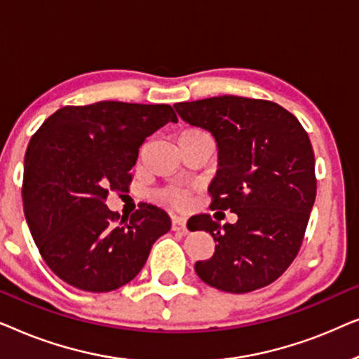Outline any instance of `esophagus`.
I'll return each instance as SVG.
<instances>
[{"label": "esophagus", "instance_id": "esophagus-1", "mask_svg": "<svg viewBox=\"0 0 359 359\" xmlns=\"http://www.w3.org/2000/svg\"><path fill=\"white\" fill-rule=\"evenodd\" d=\"M171 230L186 233V220L181 217H173V220H171Z\"/></svg>", "mask_w": 359, "mask_h": 359}]
</instances>
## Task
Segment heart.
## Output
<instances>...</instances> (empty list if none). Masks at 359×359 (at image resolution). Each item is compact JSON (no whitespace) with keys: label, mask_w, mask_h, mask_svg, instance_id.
I'll return each mask as SVG.
<instances>
[{"label":"heart","mask_w":359,"mask_h":359,"mask_svg":"<svg viewBox=\"0 0 359 359\" xmlns=\"http://www.w3.org/2000/svg\"><path fill=\"white\" fill-rule=\"evenodd\" d=\"M194 135L209 137L204 130H201V129H188V130L181 132L180 139H181V137H194ZM161 198H163L166 203L175 205V208H184V205L189 204V193H188V191H184V189L170 188V189H166V191H163V193H161Z\"/></svg>","instance_id":"b5f03b06"}]
</instances>
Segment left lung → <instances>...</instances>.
I'll return each instance as SVG.
<instances>
[{
    "label": "left lung",
    "instance_id": "left-lung-1",
    "mask_svg": "<svg viewBox=\"0 0 359 359\" xmlns=\"http://www.w3.org/2000/svg\"><path fill=\"white\" fill-rule=\"evenodd\" d=\"M191 126L214 135L219 170L209 186L210 209L237 214L220 225L209 214L189 230L212 235L215 252L194 264L205 284L243 294L281 276L297 257L316 201V158L297 117L276 102L240 96L176 102Z\"/></svg>",
    "mask_w": 359,
    "mask_h": 359
}]
</instances>
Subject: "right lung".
<instances>
[{
    "label": "right lung",
    "mask_w": 359,
    "mask_h": 359,
    "mask_svg": "<svg viewBox=\"0 0 359 359\" xmlns=\"http://www.w3.org/2000/svg\"><path fill=\"white\" fill-rule=\"evenodd\" d=\"M178 122L168 104L100 101L65 106L46 119L24 156L22 204L34 242L62 281L109 292L132 281L151 245L171 229L163 209L142 203L130 217L107 209L129 191L149 135Z\"/></svg>",
    "instance_id": "right-lung-1"
}]
</instances>
